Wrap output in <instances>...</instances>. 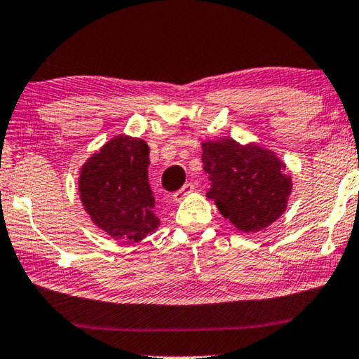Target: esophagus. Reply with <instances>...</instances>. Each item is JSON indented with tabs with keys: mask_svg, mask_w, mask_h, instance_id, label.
<instances>
[{
	"mask_svg": "<svg viewBox=\"0 0 359 359\" xmlns=\"http://www.w3.org/2000/svg\"><path fill=\"white\" fill-rule=\"evenodd\" d=\"M194 189H195L194 184H190V182H187V184H185L184 187H182L180 190H177V191H175V194H174V201H182L187 195H190L191 191H194Z\"/></svg>",
	"mask_w": 359,
	"mask_h": 359,
	"instance_id": "34e87169",
	"label": "esophagus"
}]
</instances>
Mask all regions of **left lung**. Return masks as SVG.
<instances>
[{
	"instance_id": "left-lung-1",
	"label": "left lung",
	"mask_w": 359,
	"mask_h": 359,
	"mask_svg": "<svg viewBox=\"0 0 359 359\" xmlns=\"http://www.w3.org/2000/svg\"><path fill=\"white\" fill-rule=\"evenodd\" d=\"M201 148L203 169L211 180L206 195L238 231L258 232L285 211L292 177L274 153L232 138L205 142Z\"/></svg>"
}]
</instances>
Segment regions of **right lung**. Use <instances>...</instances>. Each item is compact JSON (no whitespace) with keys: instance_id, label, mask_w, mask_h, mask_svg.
<instances>
[{"instance_id":"obj_1","label":"right lung","mask_w":359,"mask_h":359,"mask_svg":"<svg viewBox=\"0 0 359 359\" xmlns=\"http://www.w3.org/2000/svg\"><path fill=\"white\" fill-rule=\"evenodd\" d=\"M149 148L140 138H112L82 165L80 200L101 231L138 242L156 232L154 196L148 182Z\"/></svg>"}]
</instances>
